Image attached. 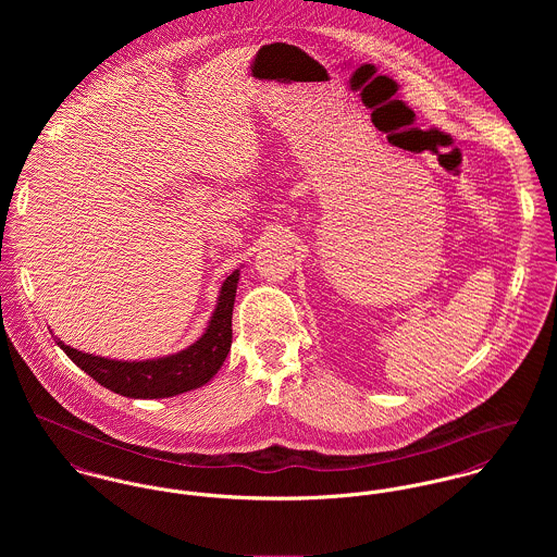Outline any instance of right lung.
I'll use <instances>...</instances> for the list:
<instances>
[{
  "label": "right lung",
  "mask_w": 557,
  "mask_h": 557,
  "mask_svg": "<svg viewBox=\"0 0 557 557\" xmlns=\"http://www.w3.org/2000/svg\"><path fill=\"white\" fill-rule=\"evenodd\" d=\"M238 281L239 270H234L219 292L216 309L206 332L177 354L131 362L83 354L71 345H64L58 336L55 343L89 377L122 397L166 398L201 388L219 373L232 349V315Z\"/></svg>",
  "instance_id": "1"
}]
</instances>
